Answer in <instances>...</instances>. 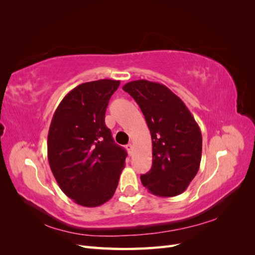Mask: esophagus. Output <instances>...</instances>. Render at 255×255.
I'll use <instances>...</instances> for the list:
<instances>
[{
    "label": "esophagus",
    "mask_w": 255,
    "mask_h": 255,
    "mask_svg": "<svg viewBox=\"0 0 255 255\" xmlns=\"http://www.w3.org/2000/svg\"><path fill=\"white\" fill-rule=\"evenodd\" d=\"M126 148H127V150L128 151V153H129V154H132V150H133V145H132V143H128V144H127V145H126Z\"/></svg>",
    "instance_id": "34e87169"
}]
</instances>
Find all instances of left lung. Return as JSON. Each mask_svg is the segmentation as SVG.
Segmentation results:
<instances>
[{
  "instance_id": "left-lung-1",
  "label": "left lung",
  "mask_w": 255,
  "mask_h": 255,
  "mask_svg": "<svg viewBox=\"0 0 255 255\" xmlns=\"http://www.w3.org/2000/svg\"><path fill=\"white\" fill-rule=\"evenodd\" d=\"M122 89L139 105L152 137L153 163L140 175L143 186L158 197L182 194L196 176L202 135L182 100L159 83L138 80Z\"/></svg>"
}]
</instances>
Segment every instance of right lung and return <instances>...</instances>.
I'll use <instances>...</instances> for the list:
<instances>
[{"mask_svg":"<svg viewBox=\"0 0 255 255\" xmlns=\"http://www.w3.org/2000/svg\"><path fill=\"white\" fill-rule=\"evenodd\" d=\"M120 81L79 85L63 99L48 134V158L65 195L86 207L114 196L125 168L127 151L115 143L105 126V112Z\"/></svg>","mask_w":255,"mask_h":255,"instance_id":"add662e5","label":"right lung"}]
</instances>
